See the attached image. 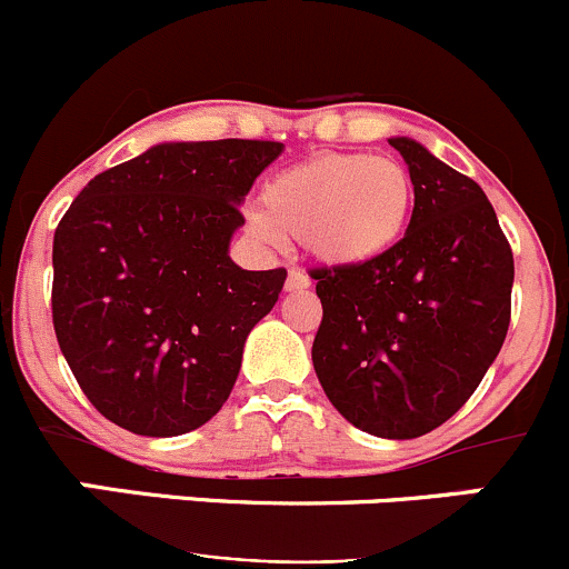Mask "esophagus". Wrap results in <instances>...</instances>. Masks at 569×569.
<instances>
[{
	"label": "esophagus",
	"instance_id": "1",
	"mask_svg": "<svg viewBox=\"0 0 569 569\" xmlns=\"http://www.w3.org/2000/svg\"><path fill=\"white\" fill-rule=\"evenodd\" d=\"M312 284L309 282V277L303 271H298V268H290V273H287V282H284V287L290 292H298V290H307V287Z\"/></svg>",
	"mask_w": 569,
	"mask_h": 569
}]
</instances>
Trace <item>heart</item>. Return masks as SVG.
Returning <instances> with one entry per match:
<instances>
[{
    "label": "heart",
    "mask_w": 569,
    "mask_h": 569,
    "mask_svg": "<svg viewBox=\"0 0 569 569\" xmlns=\"http://www.w3.org/2000/svg\"><path fill=\"white\" fill-rule=\"evenodd\" d=\"M411 213L413 180L400 161L320 153L271 174L246 227L268 246L298 238L328 268H361L397 249Z\"/></svg>",
    "instance_id": "b5f03b06"
}]
</instances>
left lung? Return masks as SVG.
<instances>
[{
	"label": "left lung",
	"instance_id": "obj_1",
	"mask_svg": "<svg viewBox=\"0 0 569 569\" xmlns=\"http://www.w3.org/2000/svg\"><path fill=\"white\" fill-rule=\"evenodd\" d=\"M413 213L372 266L318 268L312 365L331 406L391 441L441 427L477 391L509 328L515 262L493 204L421 142L391 137Z\"/></svg>",
	"mask_w": 569,
	"mask_h": 569
}]
</instances>
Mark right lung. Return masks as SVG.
Returning <instances> with one entry per match:
<instances>
[{
  "mask_svg": "<svg viewBox=\"0 0 569 569\" xmlns=\"http://www.w3.org/2000/svg\"><path fill=\"white\" fill-rule=\"evenodd\" d=\"M282 142H161L96 174L54 232L57 342L87 400L137 436L213 419L287 271L230 257L241 204Z\"/></svg>",
  "mask_w": 569,
  "mask_h": 569,
  "instance_id": "right-lung-1",
  "label": "right lung"
}]
</instances>
